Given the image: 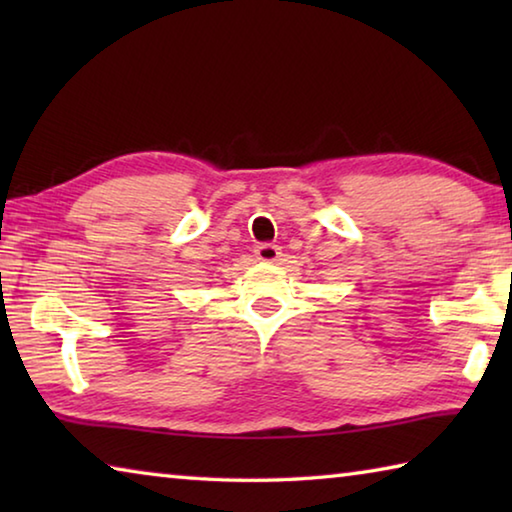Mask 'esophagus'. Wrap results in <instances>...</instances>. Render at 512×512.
Returning a JSON list of instances; mask_svg holds the SVG:
<instances>
[{"mask_svg":"<svg viewBox=\"0 0 512 512\" xmlns=\"http://www.w3.org/2000/svg\"><path fill=\"white\" fill-rule=\"evenodd\" d=\"M255 257L264 264H275L277 259L282 257V248L275 246V244H259L255 248Z\"/></svg>","mask_w":512,"mask_h":512,"instance_id":"34e87169","label":"esophagus"}]
</instances>
